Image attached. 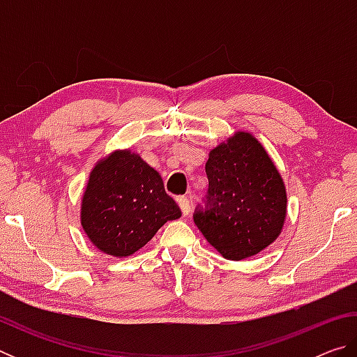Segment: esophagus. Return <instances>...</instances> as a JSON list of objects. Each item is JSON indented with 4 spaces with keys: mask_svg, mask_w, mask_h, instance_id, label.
Listing matches in <instances>:
<instances>
[{
    "mask_svg": "<svg viewBox=\"0 0 357 357\" xmlns=\"http://www.w3.org/2000/svg\"><path fill=\"white\" fill-rule=\"evenodd\" d=\"M178 204L181 211H183L184 215H189L190 214V200L187 197H179L178 198Z\"/></svg>",
    "mask_w": 357,
    "mask_h": 357,
    "instance_id": "1",
    "label": "esophagus"
}]
</instances>
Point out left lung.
<instances>
[{
    "label": "left lung",
    "instance_id": "left-lung-1",
    "mask_svg": "<svg viewBox=\"0 0 357 357\" xmlns=\"http://www.w3.org/2000/svg\"><path fill=\"white\" fill-rule=\"evenodd\" d=\"M208 193L193 222L228 259L249 258L274 243L287 215L280 173L255 137L238 132L209 153Z\"/></svg>",
    "mask_w": 357,
    "mask_h": 357
}]
</instances>
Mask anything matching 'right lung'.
Instances as JSON below:
<instances>
[{"label": "right lung", "instance_id": "obj_1", "mask_svg": "<svg viewBox=\"0 0 357 357\" xmlns=\"http://www.w3.org/2000/svg\"><path fill=\"white\" fill-rule=\"evenodd\" d=\"M181 217L160 174L138 154L114 151L93 168L82 200V225L99 250L129 257L162 225Z\"/></svg>", "mask_w": 357, "mask_h": 357}]
</instances>
